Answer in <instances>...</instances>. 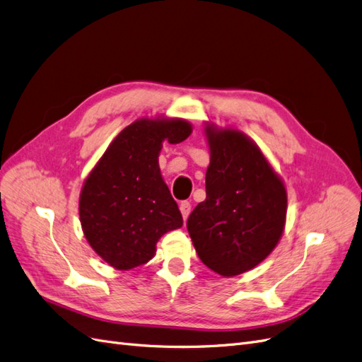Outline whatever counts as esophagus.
Returning <instances> with one entry per match:
<instances>
[{"label":"esophagus","mask_w":362,"mask_h":362,"mask_svg":"<svg viewBox=\"0 0 362 362\" xmlns=\"http://www.w3.org/2000/svg\"><path fill=\"white\" fill-rule=\"evenodd\" d=\"M180 210H181V214H182L184 221H187V217H189V214H190V211H192L190 202H189V201H182V202L180 204Z\"/></svg>","instance_id":"esophagus-1"}]
</instances>
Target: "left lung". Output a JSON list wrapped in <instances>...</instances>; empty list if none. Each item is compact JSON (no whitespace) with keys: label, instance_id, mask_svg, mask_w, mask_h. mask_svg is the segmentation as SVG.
Listing matches in <instances>:
<instances>
[{"label":"left lung","instance_id":"obj_1","mask_svg":"<svg viewBox=\"0 0 362 362\" xmlns=\"http://www.w3.org/2000/svg\"><path fill=\"white\" fill-rule=\"evenodd\" d=\"M210 166L206 198L187 221L204 264L222 276L258 266L284 233L287 192L259 148L242 131L205 128Z\"/></svg>","mask_w":362,"mask_h":362}]
</instances>
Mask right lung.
<instances>
[{
    "label": "right lung",
    "mask_w": 362,
    "mask_h": 362,
    "mask_svg": "<svg viewBox=\"0 0 362 362\" xmlns=\"http://www.w3.org/2000/svg\"><path fill=\"white\" fill-rule=\"evenodd\" d=\"M190 134L184 119H139L120 131L86 178L80 222L107 264L117 270L146 264L160 237L182 226L158 156L163 141L181 144Z\"/></svg>",
    "instance_id": "1"
}]
</instances>
